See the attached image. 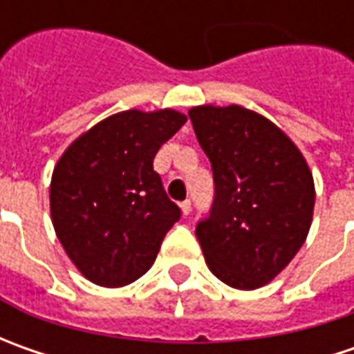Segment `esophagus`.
Wrapping results in <instances>:
<instances>
[{
    "label": "esophagus",
    "mask_w": 354,
    "mask_h": 354,
    "mask_svg": "<svg viewBox=\"0 0 354 354\" xmlns=\"http://www.w3.org/2000/svg\"><path fill=\"white\" fill-rule=\"evenodd\" d=\"M181 211H183L185 216H187V214H191V201H189V198L181 203Z\"/></svg>",
    "instance_id": "34e87169"
}]
</instances>
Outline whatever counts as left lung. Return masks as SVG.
Listing matches in <instances>:
<instances>
[{"label":"left lung","instance_id":"obj_1","mask_svg":"<svg viewBox=\"0 0 354 354\" xmlns=\"http://www.w3.org/2000/svg\"><path fill=\"white\" fill-rule=\"evenodd\" d=\"M214 179L209 216L197 234L207 266L236 290L272 281L306 242L315 187L295 143L242 106L189 110Z\"/></svg>","mask_w":354,"mask_h":354}]
</instances>
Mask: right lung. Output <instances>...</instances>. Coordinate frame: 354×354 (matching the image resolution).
Instances as JSON below:
<instances>
[{"label":"right lung","instance_id":"right-lung-1","mask_svg":"<svg viewBox=\"0 0 354 354\" xmlns=\"http://www.w3.org/2000/svg\"><path fill=\"white\" fill-rule=\"evenodd\" d=\"M187 122L181 112L126 110L76 138L50 179V216L84 278L120 288L156 262L181 209L167 197L153 157Z\"/></svg>","mask_w":354,"mask_h":354}]
</instances>
